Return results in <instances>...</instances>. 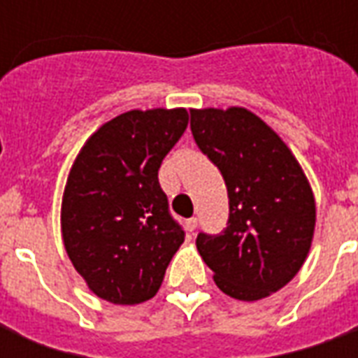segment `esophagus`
Returning <instances> with one entry per match:
<instances>
[{"instance_id":"esophagus-1","label":"esophagus","mask_w":358,"mask_h":358,"mask_svg":"<svg viewBox=\"0 0 358 358\" xmlns=\"http://www.w3.org/2000/svg\"><path fill=\"white\" fill-rule=\"evenodd\" d=\"M195 228H197V218H195V217L187 218V220H186V230H187V232L194 234Z\"/></svg>"}]
</instances>
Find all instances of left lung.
<instances>
[{"mask_svg":"<svg viewBox=\"0 0 358 358\" xmlns=\"http://www.w3.org/2000/svg\"><path fill=\"white\" fill-rule=\"evenodd\" d=\"M192 134L228 189V224L197 234V251L217 285L257 301L284 287L305 263L315 232V197L278 134L241 107L189 110Z\"/></svg>","mask_w":358,"mask_h":358,"instance_id":"8db88e82","label":"left lung"}]
</instances>
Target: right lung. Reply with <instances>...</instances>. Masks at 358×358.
Masks as SVG:
<instances>
[{"mask_svg":"<svg viewBox=\"0 0 358 358\" xmlns=\"http://www.w3.org/2000/svg\"><path fill=\"white\" fill-rule=\"evenodd\" d=\"M186 109L128 110L86 141L66 180L63 241L92 292L115 305L151 299L186 234L159 184L186 132Z\"/></svg>","mask_w":358,"mask_h":358,"instance_id":"add662e5","label":"right lung"}]
</instances>
